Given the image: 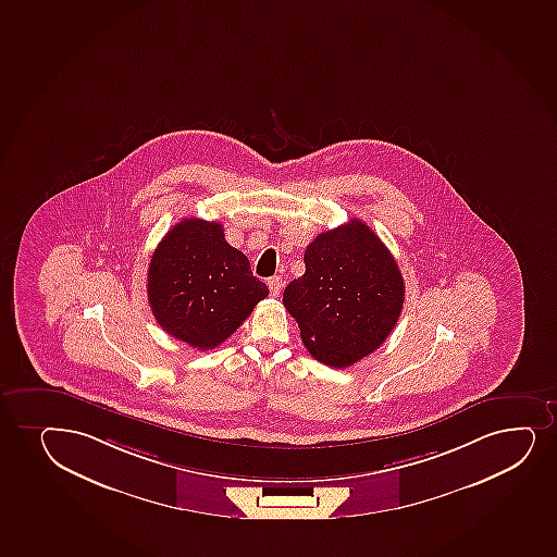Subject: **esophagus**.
<instances>
[{
  "mask_svg": "<svg viewBox=\"0 0 557 557\" xmlns=\"http://www.w3.org/2000/svg\"><path fill=\"white\" fill-rule=\"evenodd\" d=\"M269 292H271V295L273 297H276V295L281 294L282 286H284V282H282V276H271L268 281Z\"/></svg>",
  "mask_w": 557,
  "mask_h": 557,
  "instance_id": "34e87169",
  "label": "esophagus"
}]
</instances>
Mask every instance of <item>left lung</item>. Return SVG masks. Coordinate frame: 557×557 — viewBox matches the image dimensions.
Returning <instances> with one entry per match:
<instances>
[{
    "label": "left lung",
    "instance_id": "obj_1",
    "mask_svg": "<svg viewBox=\"0 0 557 557\" xmlns=\"http://www.w3.org/2000/svg\"><path fill=\"white\" fill-rule=\"evenodd\" d=\"M305 275L289 282L282 302L315 360L347 368L391 336L404 308L401 271L368 224L352 219L313 239Z\"/></svg>",
    "mask_w": 557,
    "mask_h": 557
}]
</instances>
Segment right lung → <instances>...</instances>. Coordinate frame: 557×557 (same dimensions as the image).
Returning <instances> with one entry per match:
<instances>
[{
	"label": "right lung",
	"mask_w": 557,
	"mask_h": 557,
	"mask_svg": "<svg viewBox=\"0 0 557 557\" xmlns=\"http://www.w3.org/2000/svg\"><path fill=\"white\" fill-rule=\"evenodd\" d=\"M148 302L165 333L199 351L236 333L269 289L215 221L174 224L148 265Z\"/></svg>",
	"instance_id": "obj_1"
}]
</instances>
